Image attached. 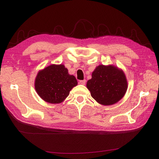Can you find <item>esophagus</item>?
<instances>
[{"label": "esophagus", "instance_id": "34e87169", "mask_svg": "<svg viewBox=\"0 0 159 159\" xmlns=\"http://www.w3.org/2000/svg\"><path fill=\"white\" fill-rule=\"evenodd\" d=\"M85 82H86L85 80H80V81H79V84H81V85H85Z\"/></svg>", "mask_w": 159, "mask_h": 159}]
</instances>
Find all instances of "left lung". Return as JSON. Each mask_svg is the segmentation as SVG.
Instances as JSON below:
<instances>
[{
    "label": "left lung",
    "instance_id": "8db88e82",
    "mask_svg": "<svg viewBox=\"0 0 159 159\" xmlns=\"http://www.w3.org/2000/svg\"><path fill=\"white\" fill-rule=\"evenodd\" d=\"M91 95L101 105L117 103L125 94L128 83L124 71L113 65H99L87 82Z\"/></svg>",
    "mask_w": 159,
    "mask_h": 159
}]
</instances>
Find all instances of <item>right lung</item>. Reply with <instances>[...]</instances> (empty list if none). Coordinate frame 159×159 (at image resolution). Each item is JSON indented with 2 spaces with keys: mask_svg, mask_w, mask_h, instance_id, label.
Masks as SVG:
<instances>
[{
  "mask_svg": "<svg viewBox=\"0 0 159 159\" xmlns=\"http://www.w3.org/2000/svg\"><path fill=\"white\" fill-rule=\"evenodd\" d=\"M78 85L75 76L70 75L63 64H52L38 72L34 87L36 93L46 102H63L70 91Z\"/></svg>",
  "mask_w": 159,
  "mask_h": 159,
  "instance_id": "right-lung-1",
  "label": "right lung"
}]
</instances>
